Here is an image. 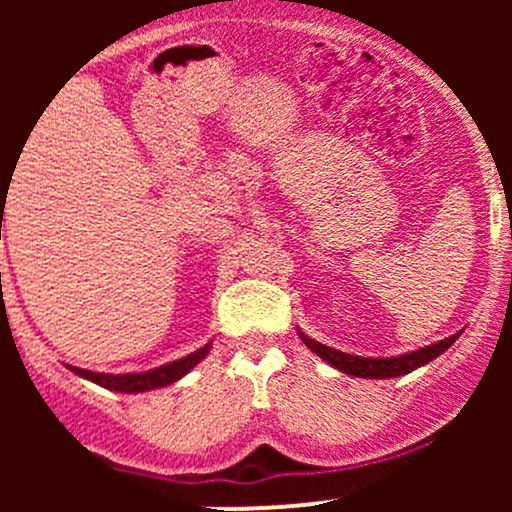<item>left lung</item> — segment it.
<instances>
[{
  "mask_svg": "<svg viewBox=\"0 0 512 512\" xmlns=\"http://www.w3.org/2000/svg\"><path fill=\"white\" fill-rule=\"evenodd\" d=\"M460 332L450 334V337L438 339V342L419 346L414 351H404V354H395V356H358V354H349V351L334 349V346H327L317 339L308 337L303 330H298V337L301 342L308 346L313 354H317L322 361L330 363L332 368L342 370L346 375H354V378H370V380H385V378H399V375H407L411 370L426 366L431 363L433 358L448 351L455 339L460 337Z\"/></svg>",
  "mask_w": 512,
  "mask_h": 512,
  "instance_id": "obj_1",
  "label": "left lung"
}]
</instances>
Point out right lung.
Returning a JSON list of instances; mask_svg holds the SVG:
<instances>
[{"mask_svg":"<svg viewBox=\"0 0 512 512\" xmlns=\"http://www.w3.org/2000/svg\"><path fill=\"white\" fill-rule=\"evenodd\" d=\"M214 342V339H211ZM211 342H207L199 349L190 351L187 356L175 358V361L161 363L156 368H144V370H127V373H105V370H91V368H81V366H72V363H64L72 373L79 375V378L91 380V383L105 387V390L113 392H127V395H137V392H149V390H158V387H168L173 383H178L180 378H185L192 368L197 366L199 361H204L211 349Z\"/></svg>","mask_w":512,"mask_h":512,"instance_id":"add662e5","label":"right lung"}]
</instances>
